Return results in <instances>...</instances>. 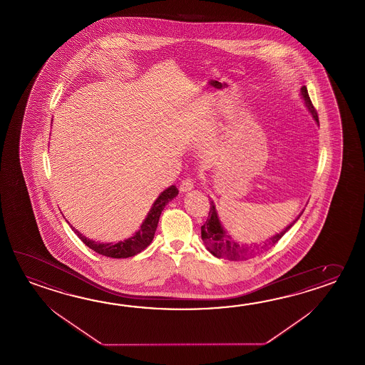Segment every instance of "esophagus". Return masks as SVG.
<instances>
[{
    "instance_id": "34e87169",
    "label": "esophagus",
    "mask_w": 365,
    "mask_h": 365,
    "mask_svg": "<svg viewBox=\"0 0 365 365\" xmlns=\"http://www.w3.org/2000/svg\"><path fill=\"white\" fill-rule=\"evenodd\" d=\"M194 179L186 178L185 180H182V183H180V186H179V190H180V192H188V191L194 190Z\"/></svg>"
}]
</instances>
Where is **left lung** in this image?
<instances>
[{"label": "left lung", "instance_id": "left-lung-1", "mask_svg": "<svg viewBox=\"0 0 365 365\" xmlns=\"http://www.w3.org/2000/svg\"><path fill=\"white\" fill-rule=\"evenodd\" d=\"M300 95H302V98L304 100L307 109L312 114L314 120L319 123V115H317L316 109L313 108L312 101L309 98L305 86L300 88ZM303 212L304 210H302L300 215L289 226H286L281 232H277L273 237H270L269 240L264 242V245L252 243V245L248 246V245H240L239 242H235L225 231L222 223L220 221V217L217 215L216 205H215L213 200H210L208 220H207V222L201 226V239H202V242H204V245L207 247L209 252L218 257V259H227V260L231 261L247 260L248 257H253L257 253L262 252V251H265V250H268L273 245H275L279 239L282 238L286 231L290 230L291 227L294 226V223L297 222L300 216L303 215Z\"/></svg>", "mask_w": 365, "mask_h": 365}]
</instances>
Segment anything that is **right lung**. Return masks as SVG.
I'll return each mask as SVG.
<instances>
[{
	"label": "right lung",
	"instance_id": "add662e5",
	"mask_svg": "<svg viewBox=\"0 0 365 365\" xmlns=\"http://www.w3.org/2000/svg\"><path fill=\"white\" fill-rule=\"evenodd\" d=\"M178 188L175 186L168 187L165 191H163L160 196L157 197L152 208L149 209L148 215L145 220L140 225V229L135 232L133 237L119 240L117 243H98L95 240L84 237L79 231L75 230V227L70 226L75 234L79 237L83 243L95 252L100 253L106 257H113V259H127L135 256L138 253L142 252L147 247L152 243L155 238L158 220L161 216V212L164 210L165 205L173 200L178 195Z\"/></svg>",
	"mask_w": 365,
	"mask_h": 365
}]
</instances>
